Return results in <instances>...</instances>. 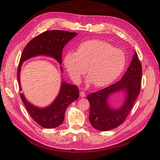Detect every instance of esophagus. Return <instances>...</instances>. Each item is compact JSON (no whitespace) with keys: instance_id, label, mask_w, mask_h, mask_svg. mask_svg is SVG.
Segmentation results:
<instances>
[{"instance_id":"obj_1","label":"esophagus","mask_w":160,"mask_h":160,"mask_svg":"<svg viewBox=\"0 0 160 160\" xmlns=\"http://www.w3.org/2000/svg\"><path fill=\"white\" fill-rule=\"evenodd\" d=\"M80 96L81 97H86V93H84V91H81L80 92Z\"/></svg>"}]
</instances>
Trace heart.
Listing matches in <instances>:
<instances>
[{"label": "heart", "instance_id": "b5f03b06", "mask_svg": "<svg viewBox=\"0 0 160 160\" xmlns=\"http://www.w3.org/2000/svg\"><path fill=\"white\" fill-rule=\"evenodd\" d=\"M127 58L119 48H115L107 42L91 39L78 45L76 51L67 52L63 57V65L71 79L79 83L86 69L88 82L95 87L110 84L123 71Z\"/></svg>", "mask_w": 160, "mask_h": 160}]
</instances>
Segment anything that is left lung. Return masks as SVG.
Segmentation results:
<instances>
[{"label":"left lung","instance_id":"8db88e82","mask_svg":"<svg viewBox=\"0 0 160 160\" xmlns=\"http://www.w3.org/2000/svg\"><path fill=\"white\" fill-rule=\"evenodd\" d=\"M141 76V64L135 52L121 80L88 96L90 104L89 120L95 129L110 130L124 121L139 94ZM119 92L125 93L124 101L119 108H114L108 104V100L113 94Z\"/></svg>","mask_w":160,"mask_h":160}]
</instances>
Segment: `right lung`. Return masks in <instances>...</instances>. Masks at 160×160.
<instances>
[{
  "instance_id": "add662e5",
  "label": "right lung",
  "mask_w": 160,
  "mask_h": 160,
  "mask_svg": "<svg viewBox=\"0 0 160 160\" xmlns=\"http://www.w3.org/2000/svg\"><path fill=\"white\" fill-rule=\"evenodd\" d=\"M77 35L75 32L64 30H49L32 39L24 48L18 66V80L19 91H22L20 74L24 62L33 57L43 56L54 59L61 65L64 46ZM60 70L62 72L63 71L61 66ZM20 96L33 120L43 128H54L63 122L67 106L79 97V91L77 86L62 80L56 98L50 105L44 108H39L28 102L23 93H21Z\"/></svg>"
}]
</instances>
